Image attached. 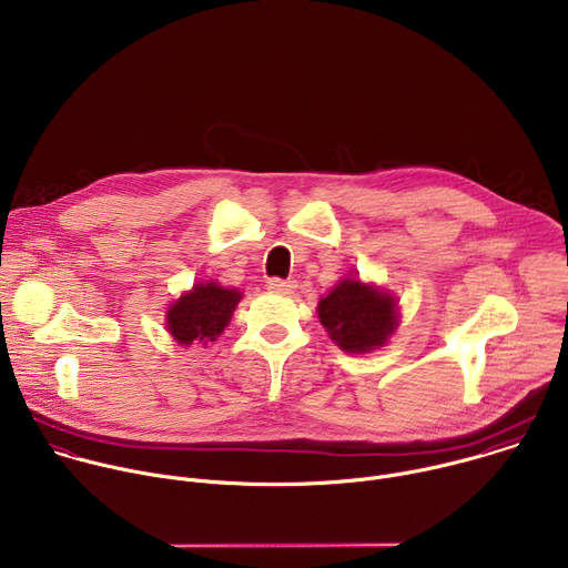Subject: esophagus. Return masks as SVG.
Instances as JSON below:
<instances>
[{
  "mask_svg": "<svg viewBox=\"0 0 568 568\" xmlns=\"http://www.w3.org/2000/svg\"><path fill=\"white\" fill-rule=\"evenodd\" d=\"M267 290L276 292V294H292L296 290V283L294 281H283V278H270Z\"/></svg>",
  "mask_w": 568,
  "mask_h": 568,
  "instance_id": "obj_1",
  "label": "esophagus"
}]
</instances>
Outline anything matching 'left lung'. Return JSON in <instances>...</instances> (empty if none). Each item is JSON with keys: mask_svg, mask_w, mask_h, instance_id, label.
I'll return each instance as SVG.
<instances>
[{"mask_svg": "<svg viewBox=\"0 0 568 568\" xmlns=\"http://www.w3.org/2000/svg\"><path fill=\"white\" fill-rule=\"evenodd\" d=\"M321 326L346 353H371L397 328V303L384 290L344 278L316 305Z\"/></svg>", "mask_w": 568, "mask_h": 568, "instance_id": "8db88e82", "label": "left lung"}]
</instances>
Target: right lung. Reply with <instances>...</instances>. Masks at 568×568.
Masks as SVG:
<instances>
[{
  "instance_id": "obj_1",
  "label": "right lung",
  "mask_w": 568,
  "mask_h": 568,
  "mask_svg": "<svg viewBox=\"0 0 568 568\" xmlns=\"http://www.w3.org/2000/svg\"><path fill=\"white\" fill-rule=\"evenodd\" d=\"M240 298L242 294L235 287L229 290L215 281L197 283L169 307L166 331L180 346L213 344L229 326Z\"/></svg>"
}]
</instances>
